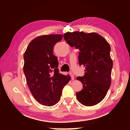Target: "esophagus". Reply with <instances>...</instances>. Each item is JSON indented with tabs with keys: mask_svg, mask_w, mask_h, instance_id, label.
Wrapping results in <instances>:
<instances>
[{
	"mask_svg": "<svg viewBox=\"0 0 130 130\" xmlns=\"http://www.w3.org/2000/svg\"><path fill=\"white\" fill-rule=\"evenodd\" d=\"M70 74V76H71V78H72V80H74V76L73 75V74L72 73V72H70V73H69Z\"/></svg>",
	"mask_w": 130,
	"mask_h": 130,
	"instance_id": "esophagus-1",
	"label": "esophagus"
}]
</instances>
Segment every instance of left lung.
<instances>
[{"label":"left lung","instance_id":"8db88e82","mask_svg":"<svg viewBox=\"0 0 130 130\" xmlns=\"http://www.w3.org/2000/svg\"><path fill=\"white\" fill-rule=\"evenodd\" d=\"M64 39L70 46L80 50L79 64L85 67V75L77 77L83 85L76 93L77 99L85 106L98 104L105 98L111 84L113 62L108 42L96 32H67Z\"/></svg>","mask_w":130,"mask_h":130}]
</instances>
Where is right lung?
<instances>
[{
  "label": "right lung",
  "instance_id": "1",
  "mask_svg": "<svg viewBox=\"0 0 130 130\" xmlns=\"http://www.w3.org/2000/svg\"><path fill=\"white\" fill-rule=\"evenodd\" d=\"M63 35H43L30 42L24 54L23 72L30 92L37 102L53 106L61 98L70 77L59 73L58 60L53 54Z\"/></svg>",
  "mask_w": 130,
  "mask_h": 130
}]
</instances>
